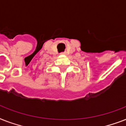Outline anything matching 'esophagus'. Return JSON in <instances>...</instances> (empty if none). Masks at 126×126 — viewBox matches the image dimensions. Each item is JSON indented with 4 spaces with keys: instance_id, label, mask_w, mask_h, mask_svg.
<instances>
[{
    "instance_id": "1",
    "label": "esophagus",
    "mask_w": 126,
    "mask_h": 126,
    "mask_svg": "<svg viewBox=\"0 0 126 126\" xmlns=\"http://www.w3.org/2000/svg\"><path fill=\"white\" fill-rule=\"evenodd\" d=\"M62 54H66V52H63V53H62Z\"/></svg>"
}]
</instances>
